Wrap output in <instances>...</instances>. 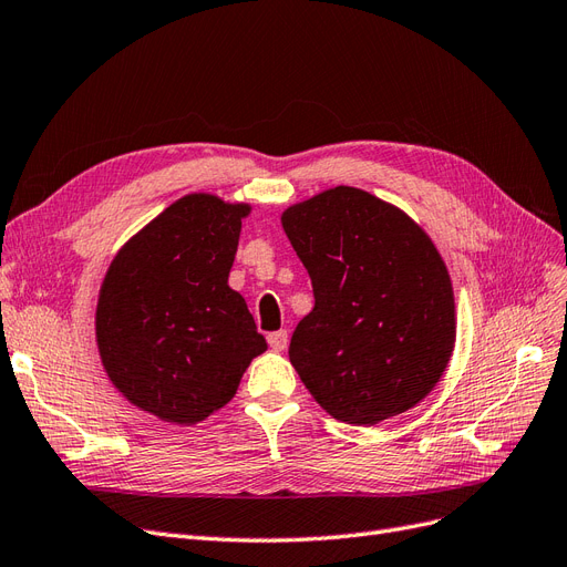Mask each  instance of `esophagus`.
Instances as JSON below:
<instances>
[{
	"label": "esophagus",
	"mask_w": 567,
	"mask_h": 567,
	"mask_svg": "<svg viewBox=\"0 0 567 567\" xmlns=\"http://www.w3.org/2000/svg\"><path fill=\"white\" fill-rule=\"evenodd\" d=\"M287 343H289L287 330H278V332H270L268 334V346H270L272 351H285Z\"/></svg>",
	"instance_id": "1"
}]
</instances>
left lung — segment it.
<instances>
[{"instance_id": "1", "label": "left lung", "mask_w": 567, "mask_h": 567, "mask_svg": "<svg viewBox=\"0 0 567 567\" xmlns=\"http://www.w3.org/2000/svg\"><path fill=\"white\" fill-rule=\"evenodd\" d=\"M282 228L316 297L289 343L310 395L360 426L414 408L454 346L452 285L426 233L349 186L289 207Z\"/></svg>"}]
</instances>
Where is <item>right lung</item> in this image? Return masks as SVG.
Instances as JSON below:
<instances>
[{"label": "right lung", "mask_w": 567, "mask_h": 567, "mask_svg": "<svg viewBox=\"0 0 567 567\" xmlns=\"http://www.w3.org/2000/svg\"><path fill=\"white\" fill-rule=\"evenodd\" d=\"M247 205L176 199L124 245L96 308L103 368L126 400L195 424L235 395L266 339L228 287Z\"/></svg>", "instance_id": "obj_1"}]
</instances>
